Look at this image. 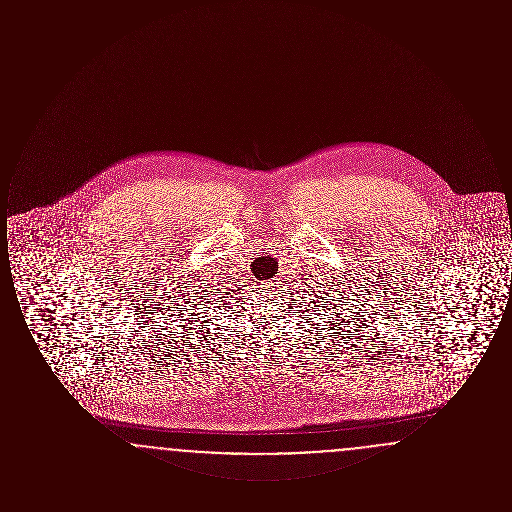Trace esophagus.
Wrapping results in <instances>:
<instances>
[{
    "label": "esophagus",
    "instance_id": "1",
    "mask_svg": "<svg viewBox=\"0 0 512 512\" xmlns=\"http://www.w3.org/2000/svg\"><path fill=\"white\" fill-rule=\"evenodd\" d=\"M278 284H280V282H276V280H274V282H268V290H272V293H278L276 292V290H278Z\"/></svg>",
    "mask_w": 512,
    "mask_h": 512
}]
</instances>
